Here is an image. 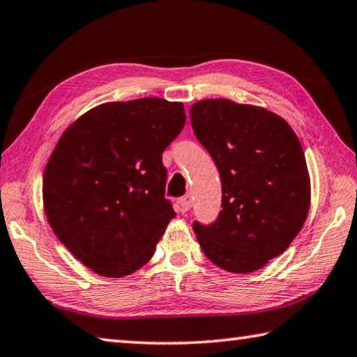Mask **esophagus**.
<instances>
[{
	"label": "esophagus",
	"mask_w": 357,
	"mask_h": 357,
	"mask_svg": "<svg viewBox=\"0 0 357 357\" xmlns=\"http://www.w3.org/2000/svg\"><path fill=\"white\" fill-rule=\"evenodd\" d=\"M180 207H182V211H188L191 208V204H192V197L191 195H186L182 199H180Z\"/></svg>",
	"instance_id": "obj_1"
}]
</instances>
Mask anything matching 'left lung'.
Instances as JSON below:
<instances>
[{
    "label": "left lung",
    "mask_w": 357,
    "mask_h": 357,
    "mask_svg": "<svg viewBox=\"0 0 357 357\" xmlns=\"http://www.w3.org/2000/svg\"><path fill=\"white\" fill-rule=\"evenodd\" d=\"M190 116L222 183L218 220L192 224L199 245L222 270L257 271L290 246L307 218L310 177L301 142L287 121L260 106L208 98L192 105Z\"/></svg>",
    "instance_id": "obj_1"
}]
</instances>
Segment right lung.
Returning a JSON list of instances; mask_svg holds the SVG:
<instances>
[{
  "mask_svg": "<svg viewBox=\"0 0 357 357\" xmlns=\"http://www.w3.org/2000/svg\"><path fill=\"white\" fill-rule=\"evenodd\" d=\"M185 122L183 103L146 97L98 105L59 137L43 174V208L93 273L123 278L152 259L175 218L161 156Z\"/></svg>",
  "mask_w": 357,
  "mask_h": 357,
  "instance_id": "obj_1",
  "label": "right lung"
}]
</instances>
